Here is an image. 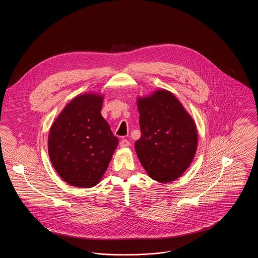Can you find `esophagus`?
I'll use <instances>...</instances> for the list:
<instances>
[{"label": "esophagus", "mask_w": 258, "mask_h": 258, "mask_svg": "<svg viewBox=\"0 0 258 258\" xmlns=\"http://www.w3.org/2000/svg\"><path fill=\"white\" fill-rule=\"evenodd\" d=\"M130 146V141L126 140V139H123L121 142H120V147L121 148H126Z\"/></svg>", "instance_id": "obj_1"}]
</instances>
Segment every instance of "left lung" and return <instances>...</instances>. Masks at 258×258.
<instances>
[{"label": "left lung", "instance_id": "1", "mask_svg": "<svg viewBox=\"0 0 258 258\" xmlns=\"http://www.w3.org/2000/svg\"><path fill=\"white\" fill-rule=\"evenodd\" d=\"M141 137L135 151L148 175L160 183L178 179L194 160L197 125L177 98L166 90L138 98Z\"/></svg>", "mask_w": 258, "mask_h": 258}]
</instances>
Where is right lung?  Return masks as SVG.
Returning <instances> with one entry per match:
<instances>
[{
	"label": "right lung",
	"instance_id": "obj_1",
	"mask_svg": "<svg viewBox=\"0 0 258 258\" xmlns=\"http://www.w3.org/2000/svg\"><path fill=\"white\" fill-rule=\"evenodd\" d=\"M103 96L74 98L50 128L48 153L55 170L68 184L91 187L106 171L119 139L101 116Z\"/></svg>",
	"mask_w": 258,
	"mask_h": 258
}]
</instances>
